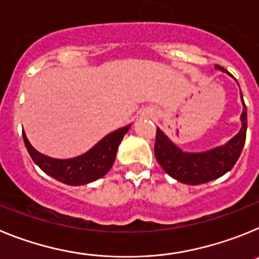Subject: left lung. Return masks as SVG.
Returning <instances> with one entry per match:
<instances>
[{"instance_id":"1","label":"left lung","mask_w":259,"mask_h":259,"mask_svg":"<svg viewBox=\"0 0 259 259\" xmlns=\"http://www.w3.org/2000/svg\"><path fill=\"white\" fill-rule=\"evenodd\" d=\"M217 68L227 72L217 65ZM242 98V95H241ZM241 130L226 145L203 153H187L174 145L168 137L157 128L154 144V155L158 163L170 176L185 184L197 185L218 179L232 168L239 159L246 139V106L241 114Z\"/></svg>"}]
</instances>
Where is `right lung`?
Masks as SVG:
<instances>
[{
  "mask_svg": "<svg viewBox=\"0 0 259 259\" xmlns=\"http://www.w3.org/2000/svg\"><path fill=\"white\" fill-rule=\"evenodd\" d=\"M130 128L131 124L111 132L85 154L71 159H54L41 154L29 144L24 131L22 135L29 155L45 174L65 184L84 185L102 178L111 168L119 144Z\"/></svg>",
  "mask_w": 259,
  "mask_h": 259,
  "instance_id": "right-lung-1",
  "label": "right lung"
}]
</instances>
